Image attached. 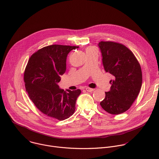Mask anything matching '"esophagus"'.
Masks as SVG:
<instances>
[{
	"label": "esophagus",
	"mask_w": 159,
	"mask_h": 159,
	"mask_svg": "<svg viewBox=\"0 0 159 159\" xmlns=\"http://www.w3.org/2000/svg\"><path fill=\"white\" fill-rule=\"evenodd\" d=\"M85 90H86L87 92H92L94 91L95 89H90V88H89V87H87V88L85 89Z\"/></svg>",
	"instance_id": "34e87169"
}]
</instances>
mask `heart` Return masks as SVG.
Masks as SVG:
<instances>
[{
    "instance_id": "b5f03b06",
    "label": "heart",
    "mask_w": 159,
    "mask_h": 159,
    "mask_svg": "<svg viewBox=\"0 0 159 159\" xmlns=\"http://www.w3.org/2000/svg\"><path fill=\"white\" fill-rule=\"evenodd\" d=\"M88 49H92V48H88Z\"/></svg>"
}]
</instances>
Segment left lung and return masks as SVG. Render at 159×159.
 Masks as SVG:
<instances>
[{"instance_id":"obj_1","label":"left lung","mask_w":159,"mask_h":159,"mask_svg":"<svg viewBox=\"0 0 159 159\" xmlns=\"http://www.w3.org/2000/svg\"><path fill=\"white\" fill-rule=\"evenodd\" d=\"M106 72L113 76L111 86L100 102L102 108L112 115L127 111L136 99L143 82L141 66L134 54L123 44L112 41L98 43Z\"/></svg>"}]
</instances>
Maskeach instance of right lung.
Masks as SVG:
<instances>
[{"mask_svg": "<svg viewBox=\"0 0 159 159\" xmlns=\"http://www.w3.org/2000/svg\"><path fill=\"white\" fill-rule=\"evenodd\" d=\"M78 46L52 44L34 53L24 72V82L29 98L46 116L62 121L75 110L80 89L64 91L58 83L66 70L67 54Z\"/></svg>", "mask_w": 159, "mask_h": 159, "instance_id": "obj_1", "label": "right lung"}]
</instances>
